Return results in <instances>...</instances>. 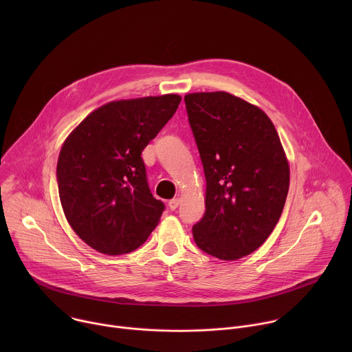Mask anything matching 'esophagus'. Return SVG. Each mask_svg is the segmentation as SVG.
Here are the masks:
<instances>
[{
    "label": "esophagus",
    "instance_id": "1",
    "mask_svg": "<svg viewBox=\"0 0 352 352\" xmlns=\"http://www.w3.org/2000/svg\"><path fill=\"white\" fill-rule=\"evenodd\" d=\"M179 204H181V197H174V199H171L170 202H168V208L171 210H175L179 206Z\"/></svg>",
    "mask_w": 352,
    "mask_h": 352
}]
</instances>
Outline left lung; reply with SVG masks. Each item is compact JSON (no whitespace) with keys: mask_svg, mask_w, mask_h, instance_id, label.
Segmentation results:
<instances>
[{"mask_svg":"<svg viewBox=\"0 0 352 352\" xmlns=\"http://www.w3.org/2000/svg\"><path fill=\"white\" fill-rule=\"evenodd\" d=\"M206 177V212L192 227L204 252L235 261L274 230L288 193L289 167L278 133L256 106L226 91L184 97Z\"/></svg>","mask_w":352,"mask_h":352,"instance_id":"8db88e82","label":"left lung"}]
</instances>
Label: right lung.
I'll return each instance as SVG.
<instances>
[{
    "label": "right lung",
    "mask_w": 352,
    "mask_h": 352,
    "mask_svg": "<svg viewBox=\"0 0 352 352\" xmlns=\"http://www.w3.org/2000/svg\"><path fill=\"white\" fill-rule=\"evenodd\" d=\"M179 103L178 94L111 102L64 142L57 163L63 210L79 238L98 252H132L157 226L166 206L150 192L142 152Z\"/></svg>",
    "instance_id": "right-lung-1"
}]
</instances>
